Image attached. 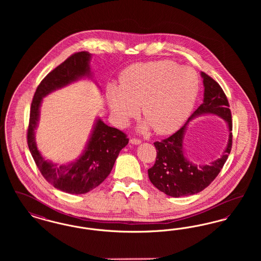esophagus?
<instances>
[{
    "instance_id": "1",
    "label": "esophagus",
    "mask_w": 261,
    "mask_h": 261,
    "mask_svg": "<svg viewBox=\"0 0 261 261\" xmlns=\"http://www.w3.org/2000/svg\"><path fill=\"white\" fill-rule=\"evenodd\" d=\"M130 144H132V145H140L141 141L138 140V139H131L130 140Z\"/></svg>"
}]
</instances>
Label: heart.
I'll list each match as a JSON object with an SVG mask.
<instances>
[{
    "label": "heart",
    "instance_id": "1",
    "mask_svg": "<svg viewBox=\"0 0 261 261\" xmlns=\"http://www.w3.org/2000/svg\"><path fill=\"white\" fill-rule=\"evenodd\" d=\"M199 93L196 72L168 61L135 63L127 67L119 84H111L107 101L115 122L127 124L141 106L145 121L141 132L152 127L158 134H169L184 123Z\"/></svg>",
    "mask_w": 261,
    "mask_h": 261
}]
</instances>
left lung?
I'll use <instances>...</instances> for the list:
<instances>
[{"label":"left lung","mask_w":261,"mask_h":261,"mask_svg":"<svg viewBox=\"0 0 261 261\" xmlns=\"http://www.w3.org/2000/svg\"><path fill=\"white\" fill-rule=\"evenodd\" d=\"M200 76L204 88L202 103L179 131L162 142L153 143L158 154L154 165L148 170L149 180L161 192L173 198L195 195L208 186L222 169L232 148V116L228 99L216 81L204 72H200ZM204 115L223 119L229 135L220 158L206 165H196L186 156L184 138L189 122Z\"/></svg>","instance_id":"left-lung-1"}]
</instances>
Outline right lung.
Wrapping results in <instances>:
<instances>
[{
    "label": "right lung",
    "mask_w": 261,
    "mask_h": 261,
    "mask_svg": "<svg viewBox=\"0 0 261 261\" xmlns=\"http://www.w3.org/2000/svg\"><path fill=\"white\" fill-rule=\"evenodd\" d=\"M92 55L80 51L47 75L35 92L31 103L27 133L28 148L40 172L53 186L74 195L86 194L101 184L110 175L120 150L129 142L120 130L106 124L98 116L81 154L73 162L59 164L42 155L36 143V129L40 120L43 98L82 79H91L100 89L91 71Z\"/></svg>",
    "instance_id": "obj_1"
}]
</instances>
